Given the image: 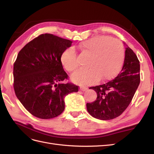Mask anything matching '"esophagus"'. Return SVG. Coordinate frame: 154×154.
I'll return each instance as SVG.
<instances>
[{"label": "esophagus", "mask_w": 154, "mask_h": 154, "mask_svg": "<svg viewBox=\"0 0 154 154\" xmlns=\"http://www.w3.org/2000/svg\"><path fill=\"white\" fill-rule=\"evenodd\" d=\"M80 90L82 91H85L87 90V88L85 87H80Z\"/></svg>", "instance_id": "1"}]
</instances>
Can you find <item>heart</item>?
I'll list each match as a JSON object with an SVG mask.
<instances>
[{
    "label": "heart",
    "instance_id": "heart-1",
    "mask_svg": "<svg viewBox=\"0 0 154 154\" xmlns=\"http://www.w3.org/2000/svg\"><path fill=\"white\" fill-rule=\"evenodd\" d=\"M82 53L89 57L87 67L72 75V80L80 84H92L97 80H108L122 69L125 59L122 44L109 36H96L83 41L79 45ZM61 62L64 68L72 72L78 68L77 54L73 48L62 53Z\"/></svg>",
    "mask_w": 154,
    "mask_h": 154
}]
</instances>
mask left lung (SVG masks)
<instances>
[{
  "label": "left lung",
  "instance_id": "8db88e82",
  "mask_svg": "<svg viewBox=\"0 0 154 154\" xmlns=\"http://www.w3.org/2000/svg\"><path fill=\"white\" fill-rule=\"evenodd\" d=\"M140 83V65L136 54L126 48L123 68L114 80L89 88L97 93L96 100L87 103L88 112L101 120L118 117L131 102Z\"/></svg>",
  "mask_w": 154,
  "mask_h": 154
}]
</instances>
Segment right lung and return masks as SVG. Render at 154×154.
Returning <instances> with one entry per match:
<instances>
[{
    "label": "right lung",
    "instance_id": "right-lung-1",
    "mask_svg": "<svg viewBox=\"0 0 154 154\" xmlns=\"http://www.w3.org/2000/svg\"><path fill=\"white\" fill-rule=\"evenodd\" d=\"M72 42L52 34H42L17 55L13 66L14 90L22 105L36 118L57 117L64 110L65 97L78 91V86L63 83L69 76L60 58Z\"/></svg>",
    "mask_w": 154,
    "mask_h": 154
}]
</instances>
